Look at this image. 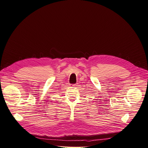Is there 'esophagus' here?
<instances>
[{
    "instance_id": "1",
    "label": "esophagus",
    "mask_w": 148,
    "mask_h": 148,
    "mask_svg": "<svg viewBox=\"0 0 148 148\" xmlns=\"http://www.w3.org/2000/svg\"><path fill=\"white\" fill-rule=\"evenodd\" d=\"M77 85H78V84H77V83H76V84H73V86H77Z\"/></svg>"
}]
</instances>
